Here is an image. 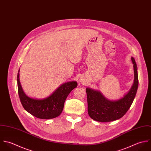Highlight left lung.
<instances>
[{
  "instance_id": "obj_1",
  "label": "left lung",
  "mask_w": 151,
  "mask_h": 151,
  "mask_svg": "<svg viewBox=\"0 0 151 151\" xmlns=\"http://www.w3.org/2000/svg\"><path fill=\"white\" fill-rule=\"evenodd\" d=\"M131 60L134 64V83L129 91L120 99L110 100L100 91L86 88L88 111L93 120L99 122L117 120L123 117L130 108L138 87L137 66L133 57H131Z\"/></svg>"
}]
</instances>
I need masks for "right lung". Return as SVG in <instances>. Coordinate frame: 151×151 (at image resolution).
<instances>
[{"label": "right lung", "instance_id": "1", "mask_svg": "<svg viewBox=\"0 0 151 151\" xmlns=\"http://www.w3.org/2000/svg\"><path fill=\"white\" fill-rule=\"evenodd\" d=\"M19 71L20 70L19 72ZM19 72L17 81L18 93L22 104L27 112L40 119H51L59 116L68 94L78 86L76 81L65 82L50 96L42 99H33L24 93L20 84Z\"/></svg>", "mask_w": 151, "mask_h": 151}]
</instances>
